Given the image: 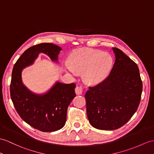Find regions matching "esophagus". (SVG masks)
I'll return each mask as SVG.
<instances>
[{
	"instance_id": "1",
	"label": "esophagus",
	"mask_w": 154,
	"mask_h": 154,
	"mask_svg": "<svg viewBox=\"0 0 154 154\" xmlns=\"http://www.w3.org/2000/svg\"><path fill=\"white\" fill-rule=\"evenodd\" d=\"M75 92L77 95H81L83 92V87L82 85H77L75 88Z\"/></svg>"
}]
</instances>
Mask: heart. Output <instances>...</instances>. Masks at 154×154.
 <instances>
[{
  "label": "heart",
  "instance_id": "1",
  "mask_svg": "<svg viewBox=\"0 0 154 154\" xmlns=\"http://www.w3.org/2000/svg\"><path fill=\"white\" fill-rule=\"evenodd\" d=\"M112 58L107 53L91 49H81L70 57L65 67L72 76L84 72V80L90 84H98L105 78L112 68Z\"/></svg>",
  "mask_w": 154,
  "mask_h": 154
}]
</instances>
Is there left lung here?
<instances>
[{"mask_svg":"<svg viewBox=\"0 0 154 154\" xmlns=\"http://www.w3.org/2000/svg\"><path fill=\"white\" fill-rule=\"evenodd\" d=\"M110 74L86 92L89 122L100 130L120 128L135 113L140 102L142 82L137 65L118 48Z\"/></svg>","mask_w":154,"mask_h":154,"instance_id":"1","label":"left lung"}]
</instances>
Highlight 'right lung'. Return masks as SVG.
I'll return each instance as SVG.
<instances>
[{"label":"right lung","mask_w":154,"mask_h":154,"mask_svg":"<svg viewBox=\"0 0 154 154\" xmlns=\"http://www.w3.org/2000/svg\"><path fill=\"white\" fill-rule=\"evenodd\" d=\"M61 48L51 43H41L28 48L14 66L10 84V96L14 106L21 119L35 129L52 132L64 127L67 108L76 97V85L56 82L44 95L32 93L22 83L21 72L32 65L40 53L57 61Z\"/></svg>","instance_id":"obj_1"}]
</instances>
